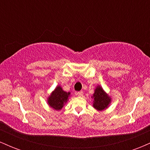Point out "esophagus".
Listing matches in <instances>:
<instances>
[{"mask_svg":"<svg viewBox=\"0 0 150 150\" xmlns=\"http://www.w3.org/2000/svg\"><path fill=\"white\" fill-rule=\"evenodd\" d=\"M75 94H76V95L78 96V97H82V96L83 95V92H82V91H80V92H77Z\"/></svg>","mask_w":150,"mask_h":150,"instance_id":"obj_1","label":"esophagus"}]
</instances>
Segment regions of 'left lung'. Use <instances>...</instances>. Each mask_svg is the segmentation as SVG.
<instances>
[{
	"label": "left lung",
	"instance_id": "1",
	"mask_svg": "<svg viewBox=\"0 0 150 150\" xmlns=\"http://www.w3.org/2000/svg\"><path fill=\"white\" fill-rule=\"evenodd\" d=\"M92 98L94 99L93 106L98 111H102V110L106 109L111 104V97L104 92L102 87L99 85L96 87Z\"/></svg>",
	"mask_w": 150,
	"mask_h": 150
}]
</instances>
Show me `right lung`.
<instances>
[{
	"label": "right lung",
	"instance_id": "obj_1",
	"mask_svg": "<svg viewBox=\"0 0 150 150\" xmlns=\"http://www.w3.org/2000/svg\"><path fill=\"white\" fill-rule=\"evenodd\" d=\"M70 93L63 90L61 86H57L48 98V104L53 109L59 111L68 100Z\"/></svg>",
	"mask_w": 150,
	"mask_h": 150
}]
</instances>
